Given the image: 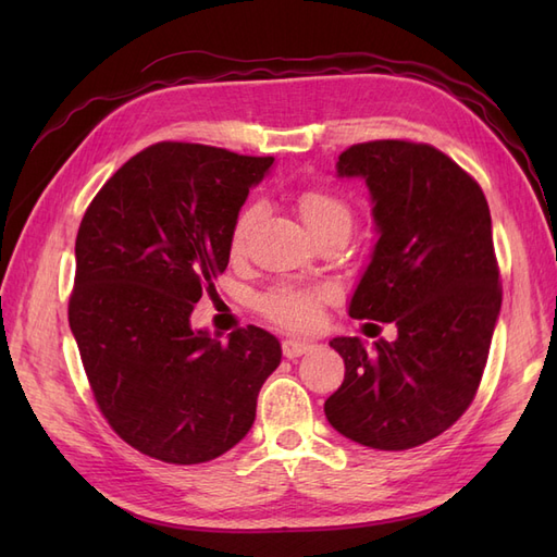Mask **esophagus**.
<instances>
[{"instance_id":"1","label":"esophagus","mask_w":557,"mask_h":557,"mask_svg":"<svg viewBox=\"0 0 557 557\" xmlns=\"http://www.w3.org/2000/svg\"><path fill=\"white\" fill-rule=\"evenodd\" d=\"M313 348H315V344L305 342V339H285V342H283V356L295 360V358L305 356V352H309V350H313Z\"/></svg>"}]
</instances>
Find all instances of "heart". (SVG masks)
Returning a JSON list of instances; mask_svg holds the SVG:
<instances>
[{
  "instance_id": "obj_1",
  "label": "heart",
  "mask_w": 557,
  "mask_h": 557,
  "mask_svg": "<svg viewBox=\"0 0 557 557\" xmlns=\"http://www.w3.org/2000/svg\"><path fill=\"white\" fill-rule=\"evenodd\" d=\"M297 211L301 221L309 227L315 239L327 237V234H348L352 227V207L342 195L309 188L297 195ZM260 215L258 207H246L237 213L230 232V250L232 256H239L246 248L248 237ZM330 295L320 288H299V285H276L260 297V311L272 320V323L288 330H309L318 323L320 309Z\"/></svg>"
}]
</instances>
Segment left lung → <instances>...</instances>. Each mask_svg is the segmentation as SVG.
<instances>
[{
	"mask_svg": "<svg viewBox=\"0 0 557 557\" xmlns=\"http://www.w3.org/2000/svg\"><path fill=\"white\" fill-rule=\"evenodd\" d=\"M336 176L364 178L379 234L348 313L395 323L397 339L330 342L346 374L325 416L350 442L407 450L446 432L479 391L502 309L491 209L428 144H356Z\"/></svg>",
	"mask_w": 557,
	"mask_h": 557,
	"instance_id": "8db88e82",
	"label": "left lung"
}]
</instances>
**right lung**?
Here are the masks:
<instances>
[{"label":"right lung","mask_w":557,"mask_h":557,"mask_svg":"<svg viewBox=\"0 0 557 557\" xmlns=\"http://www.w3.org/2000/svg\"><path fill=\"white\" fill-rule=\"evenodd\" d=\"M274 158L162 141L129 158L83 215L70 327L99 411L132 448L199 465L237 446L281 362L248 325L221 344L193 330L230 262V232Z\"/></svg>","instance_id":"obj_1"}]
</instances>
